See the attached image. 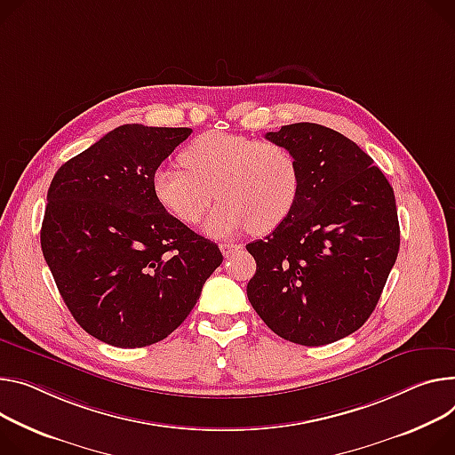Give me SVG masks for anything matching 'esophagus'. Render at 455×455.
I'll list each match as a JSON object with an SVG mask.
<instances>
[{
    "label": "esophagus",
    "instance_id": "1",
    "mask_svg": "<svg viewBox=\"0 0 455 455\" xmlns=\"http://www.w3.org/2000/svg\"><path fill=\"white\" fill-rule=\"evenodd\" d=\"M220 249H221L223 256H225V258H228V256H232V254L239 252V251L243 249V246H241V244H234V243H221V244H220Z\"/></svg>",
    "mask_w": 455,
    "mask_h": 455
}]
</instances>
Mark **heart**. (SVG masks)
Listing matches in <instances>:
<instances>
[{
    "instance_id": "obj_1",
    "label": "heart",
    "mask_w": 455,
    "mask_h": 455,
    "mask_svg": "<svg viewBox=\"0 0 455 455\" xmlns=\"http://www.w3.org/2000/svg\"><path fill=\"white\" fill-rule=\"evenodd\" d=\"M185 169L157 167L152 192L164 211L196 225L218 196L223 199L204 232L227 237L252 228L275 230L291 216L299 196V164L291 148L243 134L206 132L183 152Z\"/></svg>"
}]
</instances>
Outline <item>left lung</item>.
<instances>
[{
  "instance_id": "left-lung-1",
  "label": "left lung",
  "mask_w": 455,
  "mask_h": 455,
  "mask_svg": "<svg viewBox=\"0 0 455 455\" xmlns=\"http://www.w3.org/2000/svg\"><path fill=\"white\" fill-rule=\"evenodd\" d=\"M265 138L294 152L301 187L291 216L246 244L256 259L246 296L279 338L334 343L374 312L397 259L394 188L374 159L332 129L294 123Z\"/></svg>"
}]
</instances>
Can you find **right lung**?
<instances>
[{
	"instance_id": "add662e5",
	"label": "right lung",
	"mask_w": 455,
	"mask_h": 455,
	"mask_svg": "<svg viewBox=\"0 0 455 455\" xmlns=\"http://www.w3.org/2000/svg\"><path fill=\"white\" fill-rule=\"evenodd\" d=\"M190 132L121 125L51 183L41 251L77 324L107 345L141 348L171 336L223 261L216 243L152 192L154 171Z\"/></svg>"
}]
</instances>
